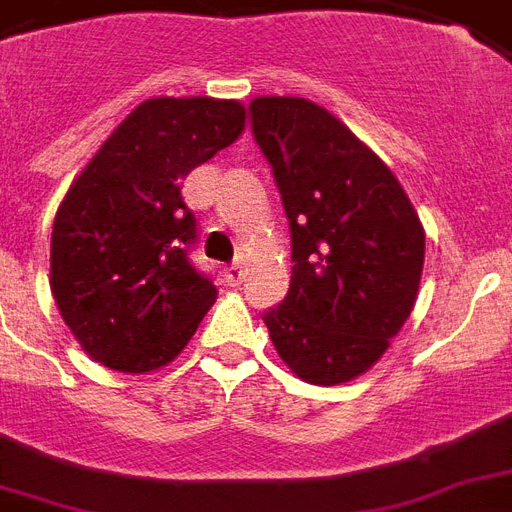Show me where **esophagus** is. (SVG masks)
<instances>
[{
    "label": "esophagus",
    "instance_id": "esophagus-1",
    "mask_svg": "<svg viewBox=\"0 0 512 512\" xmlns=\"http://www.w3.org/2000/svg\"><path fill=\"white\" fill-rule=\"evenodd\" d=\"M241 279H244V268H241V265H228V268H225V281H228L231 287H239Z\"/></svg>",
    "mask_w": 512,
    "mask_h": 512
}]
</instances>
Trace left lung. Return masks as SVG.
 <instances>
[{
	"label": "left lung",
	"mask_w": 512,
	"mask_h": 512,
	"mask_svg": "<svg viewBox=\"0 0 512 512\" xmlns=\"http://www.w3.org/2000/svg\"><path fill=\"white\" fill-rule=\"evenodd\" d=\"M292 231V284L265 313L281 361L311 385L372 369L420 292L425 228L390 167L327 108L249 103Z\"/></svg>",
	"instance_id": "left-lung-1"
}]
</instances>
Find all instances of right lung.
I'll list each match as a JSON object with an SVG mask.
<instances>
[{
	"label": "right lung",
	"mask_w": 512,
	"mask_h": 512,
	"mask_svg": "<svg viewBox=\"0 0 512 512\" xmlns=\"http://www.w3.org/2000/svg\"><path fill=\"white\" fill-rule=\"evenodd\" d=\"M244 122L239 100H143L60 201L52 297L84 353L108 369L167 366L215 303V284L188 263L196 217L180 183L231 146Z\"/></svg>",
	"instance_id": "obj_1"
}]
</instances>
